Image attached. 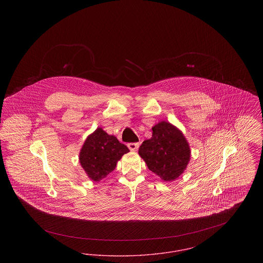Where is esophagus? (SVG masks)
Returning a JSON list of instances; mask_svg holds the SVG:
<instances>
[{
	"mask_svg": "<svg viewBox=\"0 0 263 263\" xmlns=\"http://www.w3.org/2000/svg\"><path fill=\"white\" fill-rule=\"evenodd\" d=\"M128 148L130 151H137L139 148V144L138 143H129L128 145Z\"/></svg>",
	"mask_w": 263,
	"mask_h": 263,
	"instance_id": "esophagus-1",
	"label": "esophagus"
}]
</instances>
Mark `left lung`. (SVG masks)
Instances as JSON below:
<instances>
[{
    "instance_id": "left-lung-1",
    "label": "left lung",
    "mask_w": 263,
    "mask_h": 263,
    "mask_svg": "<svg viewBox=\"0 0 263 263\" xmlns=\"http://www.w3.org/2000/svg\"><path fill=\"white\" fill-rule=\"evenodd\" d=\"M153 135L143 142L139 155L152 173L163 181H173L182 175L190 161L191 151L183 133L170 122L153 126Z\"/></svg>"
}]
</instances>
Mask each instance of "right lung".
Returning a JSON list of instances; mask_svg holds the SVG:
<instances>
[{
    "label": "right lung",
    "instance_id": "obj_1",
    "mask_svg": "<svg viewBox=\"0 0 263 263\" xmlns=\"http://www.w3.org/2000/svg\"><path fill=\"white\" fill-rule=\"evenodd\" d=\"M129 149L117 138L97 128L89 134L79 154V161L92 181H100L116 166L117 162Z\"/></svg>",
    "mask_w": 263,
    "mask_h": 263
}]
</instances>
